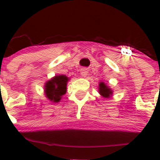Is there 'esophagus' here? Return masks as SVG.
Returning <instances> with one entry per match:
<instances>
[{
  "label": "esophagus",
  "mask_w": 160,
  "mask_h": 160,
  "mask_svg": "<svg viewBox=\"0 0 160 160\" xmlns=\"http://www.w3.org/2000/svg\"><path fill=\"white\" fill-rule=\"evenodd\" d=\"M80 74L82 77H86L87 76V74H88V71H87V69L85 68H82L80 69Z\"/></svg>",
  "instance_id": "34e87169"
}]
</instances>
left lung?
I'll return each mask as SVG.
<instances>
[{
    "label": "left lung",
    "mask_w": 160,
    "mask_h": 160,
    "mask_svg": "<svg viewBox=\"0 0 160 160\" xmlns=\"http://www.w3.org/2000/svg\"><path fill=\"white\" fill-rule=\"evenodd\" d=\"M99 93L104 98H109L110 95H111L112 92L103 82H102L99 84Z\"/></svg>",
    "instance_id": "obj_1"
}]
</instances>
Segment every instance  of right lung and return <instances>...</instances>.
<instances>
[{"mask_svg":"<svg viewBox=\"0 0 160 160\" xmlns=\"http://www.w3.org/2000/svg\"><path fill=\"white\" fill-rule=\"evenodd\" d=\"M68 79L65 75L56 76L46 83L45 92L47 98L52 102L57 103L66 92V85Z\"/></svg>","mask_w":160,"mask_h":160,"instance_id":"add662e5","label":"right lung"}]
</instances>
